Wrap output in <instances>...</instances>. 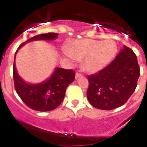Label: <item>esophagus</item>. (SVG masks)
<instances>
[{
    "label": "esophagus",
    "mask_w": 147,
    "mask_h": 147,
    "mask_svg": "<svg viewBox=\"0 0 147 147\" xmlns=\"http://www.w3.org/2000/svg\"><path fill=\"white\" fill-rule=\"evenodd\" d=\"M82 75L80 74H79V73H76V75H75V79H79V78L82 77Z\"/></svg>",
    "instance_id": "34e87169"
}]
</instances>
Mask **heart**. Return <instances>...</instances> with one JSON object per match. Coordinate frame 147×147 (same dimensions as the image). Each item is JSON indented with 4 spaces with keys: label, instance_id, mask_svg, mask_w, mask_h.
Instances as JSON below:
<instances>
[{
    "label": "heart",
    "instance_id": "heart-1",
    "mask_svg": "<svg viewBox=\"0 0 147 147\" xmlns=\"http://www.w3.org/2000/svg\"><path fill=\"white\" fill-rule=\"evenodd\" d=\"M117 52V46L112 40H78L68 45L64 55L71 61L82 60V67L88 73L100 71L111 62Z\"/></svg>",
    "mask_w": 147,
    "mask_h": 147
}]
</instances>
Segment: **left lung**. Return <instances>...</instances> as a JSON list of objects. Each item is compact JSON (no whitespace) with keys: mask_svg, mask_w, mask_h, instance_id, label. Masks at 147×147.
Here are the masks:
<instances>
[{"mask_svg":"<svg viewBox=\"0 0 147 147\" xmlns=\"http://www.w3.org/2000/svg\"><path fill=\"white\" fill-rule=\"evenodd\" d=\"M139 76L136 55L124 45L107 67L88 76L87 99L97 109H114L125 104L134 92Z\"/></svg>","mask_w":147,"mask_h":147,"instance_id":"1","label":"left lung"}]
</instances>
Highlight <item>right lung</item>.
Here are the masks:
<instances>
[{"mask_svg":"<svg viewBox=\"0 0 147 147\" xmlns=\"http://www.w3.org/2000/svg\"><path fill=\"white\" fill-rule=\"evenodd\" d=\"M58 33H49L33 36L19 47L18 49L26 43L35 41H53ZM14 55L13 76L15 90L22 100L30 109L38 111H49L59 106L64 99L66 88L74 81L75 72L72 70L55 68L52 74L47 79L38 84L28 83L17 73Z\"/></svg>","mask_w":147,"mask_h":147,"instance_id":"obj_1","label":"right lung"}]
</instances>
